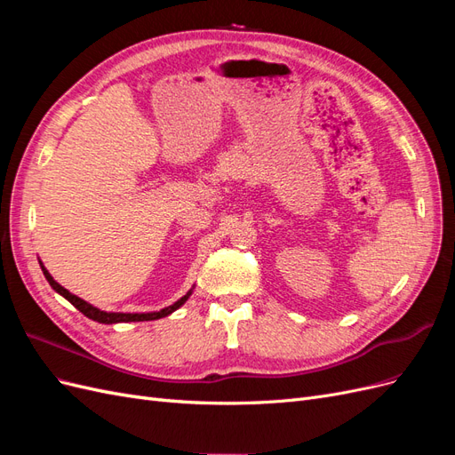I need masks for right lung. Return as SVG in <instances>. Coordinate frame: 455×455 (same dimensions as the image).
Here are the masks:
<instances>
[{
    "label": "right lung",
    "mask_w": 455,
    "mask_h": 455,
    "mask_svg": "<svg viewBox=\"0 0 455 455\" xmlns=\"http://www.w3.org/2000/svg\"><path fill=\"white\" fill-rule=\"evenodd\" d=\"M41 271H44L45 279L49 281V284L54 288V291H57L60 296H64L68 301H70V304H72L74 307H77V309H79L81 313H84L85 316H89V319H92V321H96V323H102V324H114V323H139V321H156V319H161V316H167V315H171L172 311H176V309L180 307V306H184V304H186V299L191 296V291H189L186 296H182L180 299L174 301L172 306L164 307V309H161V311H154V313H106V311H100L99 307H92L91 304H87L85 299L77 298L76 294L68 292L64 286H60L57 281H54V279L51 277L49 271L44 267V264H41Z\"/></svg>",
    "instance_id": "1"
}]
</instances>
